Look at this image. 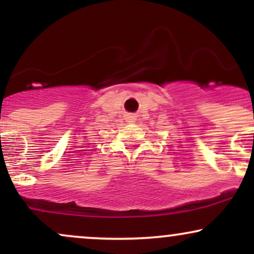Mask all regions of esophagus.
Masks as SVG:
<instances>
[{
    "instance_id": "obj_1",
    "label": "esophagus",
    "mask_w": 254,
    "mask_h": 254,
    "mask_svg": "<svg viewBox=\"0 0 254 254\" xmlns=\"http://www.w3.org/2000/svg\"><path fill=\"white\" fill-rule=\"evenodd\" d=\"M135 116L133 115H127V123H133V122H135Z\"/></svg>"
}]
</instances>
